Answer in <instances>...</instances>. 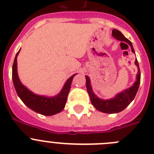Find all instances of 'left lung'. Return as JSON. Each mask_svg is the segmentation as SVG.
I'll use <instances>...</instances> for the list:
<instances>
[{"mask_svg": "<svg viewBox=\"0 0 154 154\" xmlns=\"http://www.w3.org/2000/svg\"><path fill=\"white\" fill-rule=\"evenodd\" d=\"M112 35H113V37H115L117 40H119L120 41H124V42L127 43L131 46V51H132L133 53L135 54L132 43L129 41L127 38H126L124 34H122L120 31H119L117 29H113L112 30ZM135 64L137 66L138 71L137 74V80L134 82V85L127 88L125 91L120 92V94H117L115 96V97L110 100H102L98 98L93 92L90 78L87 76H86V86H87V92L90 95L91 103L97 110L106 113H119V112L124 110L132 102L133 100L135 97L136 94H137L138 88H139L140 83V70L139 64H138V61L137 59L135 60Z\"/></svg>", "mask_w": 154, "mask_h": 154, "instance_id": "1", "label": "left lung"}]
</instances>
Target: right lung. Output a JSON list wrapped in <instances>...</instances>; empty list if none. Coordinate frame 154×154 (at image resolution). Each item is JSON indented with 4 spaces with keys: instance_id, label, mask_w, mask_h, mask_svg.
Instances as JSON below:
<instances>
[{
    "instance_id": "obj_1",
    "label": "right lung",
    "mask_w": 154,
    "mask_h": 154,
    "mask_svg": "<svg viewBox=\"0 0 154 154\" xmlns=\"http://www.w3.org/2000/svg\"><path fill=\"white\" fill-rule=\"evenodd\" d=\"M19 52L20 51L17 53L12 67V79H13L14 86L19 97L30 109L40 114L51 116L60 113L63 110L66 104L72 80L76 74L71 76L66 81L61 91L57 96L53 97H48L45 96L37 95L24 87L19 79L17 74V57Z\"/></svg>"
}]
</instances>
